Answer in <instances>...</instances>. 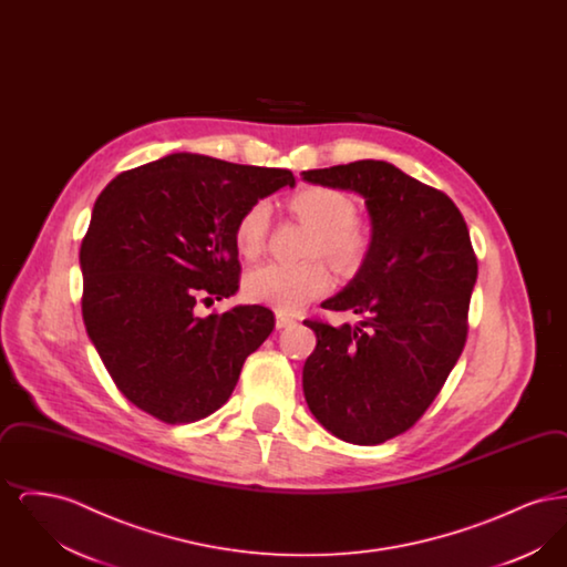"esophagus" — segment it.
I'll list each match as a JSON object with an SVG mask.
<instances>
[{
	"mask_svg": "<svg viewBox=\"0 0 567 567\" xmlns=\"http://www.w3.org/2000/svg\"><path fill=\"white\" fill-rule=\"evenodd\" d=\"M291 324H296V319H291V317L282 315V312L276 315V329H285V327H291Z\"/></svg>",
	"mask_w": 567,
	"mask_h": 567,
	"instance_id": "34e87169",
	"label": "esophagus"
}]
</instances>
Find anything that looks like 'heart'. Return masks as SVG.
<instances>
[{"label":"heart","mask_w":567,"mask_h":567,"mask_svg":"<svg viewBox=\"0 0 567 567\" xmlns=\"http://www.w3.org/2000/svg\"><path fill=\"white\" fill-rule=\"evenodd\" d=\"M297 218L315 227L308 244V257L323 255L340 271L357 270L370 248L365 229L354 220V204L340 190L310 187L299 190L291 202ZM271 210L268 202H257L244 210L236 223L234 240L246 259L264 252L270 234ZM331 276L321 261L301 266L266 264L248 271L244 278V296L266 303L278 312H297L312 299L329 291Z\"/></svg>","instance_id":"b5f03b06"}]
</instances>
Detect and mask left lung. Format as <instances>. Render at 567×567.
I'll use <instances>...</instances> for the list:
<instances>
[{"mask_svg":"<svg viewBox=\"0 0 567 567\" xmlns=\"http://www.w3.org/2000/svg\"><path fill=\"white\" fill-rule=\"evenodd\" d=\"M301 176L361 195L372 225L361 268L321 303L363 321H303L317 333L303 363V395L327 432L380 444L421 419L463 351L478 276L470 231L449 195L393 163L363 159Z\"/></svg>","mask_w":567,"mask_h":567,"instance_id":"left-lung-1","label":"left lung"}]
</instances>
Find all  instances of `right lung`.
Returning a JSON list of instances; mask_svg holds the SVG:
<instances>
[{
	"instance_id": "right-lung-1",
	"label": "right lung",
	"mask_w": 567,
	"mask_h": 567,
	"mask_svg": "<svg viewBox=\"0 0 567 567\" xmlns=\"http://www.w3.org/2000/svg\"><path fill=\"white\" fill-rule=\"evenodd\" d=\"M289 169L174 153L118 174L100 193L81 246L82 319L118 391L163 423L225 404L244 361L274 329L264 306L199 319L195 303L238 291L234 240L246 208Z\"/></svg>"
}]
</instances>
